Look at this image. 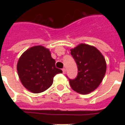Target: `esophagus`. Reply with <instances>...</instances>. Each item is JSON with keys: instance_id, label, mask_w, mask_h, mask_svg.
I'll return each instance as SVG.
<instances>
[{"instance_id": "34e87169", "label": "esophagus", "mask_w": 125, "mask_h": 125, "mask_svg": "<svg viewBox=\"0 0 125 125\" xmlns=\"http://www.w3.org/2000/svg\"><path fill=\"white\" fill-rule=\"evenodd\" d=\"M62 70V73L63 74L66 73V69H65V68H63Z\"/></svg>"}]
</instances>
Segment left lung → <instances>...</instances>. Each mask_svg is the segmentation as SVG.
<instances>
[{"label":"left lung","mask_w":125,"mask_h":125,"mask_svg":"<svg viewBox=\"0 0 125 125\" xmlns=\"http://www.w3.org/2000/svg\"><path fill=\"white\" fill-rule=\"evenodd\" d=\"M70 51L78 66V76L74 79H69L71 88L83 94L94 91L105 75V59L95 47L85 44Z\"/></svg>","instance_id":"obj_1"}]
</instances>
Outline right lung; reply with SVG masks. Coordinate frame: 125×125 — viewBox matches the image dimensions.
<instances>
[{
	"instance_id": "add662e5",
	"label": "right lung",
	"mask_w": 125,
	"mask_h": 125,
	"mask_svg": "<svg viewBox=\"0 0 125 125\" xmlns=\"http://www.w3.org/2000/svg\"><path fill=\"white\" fill-rule=\"evenodd\" d=\"M51 52L42 46H36L25 51L20 57L17 65L19 77L29 91L39 93L52 84L53 78L61 69L55 66Z\"/></svg>"
}]
</instances>
